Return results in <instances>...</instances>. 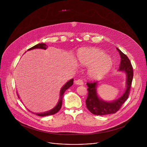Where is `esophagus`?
I'll use <instances>...</instances> for the list:
<instances>
[{
    "label": "esophagus",
    "mask_w": 147,
    "mask_h": 147,
    "mask_svg": "<svg viewBox=\"0 0 147 147\" xmlns=\"http://www.w3.org/2000/svg\"><path fill=\"white\" fill-rule=\"evenodd\" d=\"M75 84L77 85H78V86H82L84 84V82H83V81L82 80H76L75 81Z\"/></svg>",
    "instance_id": "esophagus-1"
}]
</instances>
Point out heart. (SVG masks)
<instances>
[{
    "instance_id": "obj_1",
    "label": "heart",
    "mask_w": 147,
    "mask_h": 147,
    "mask_svg": "<svg viewBox=\"0 0 147 147\" xmlns=\"http://www.w3.org/2000/svg\"><path fill=\"white\" fill-rule=\"evenodd\" d=\"M77 59L81 66H90L89 77L98 80L106 75L112 67V60L102 50L96 48H83L77 53Z\"/></svg>"
}]
</instances>
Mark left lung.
Instances as JSON below:
<instances>
[{
  "label": "left lung",
  "mask_w": 147,
  "mask_h": 147,
  "mask_svg": "<svg viewBox=\"0 0 147 147\" xmlns=\"http://www.w3.org/2000/svg\"><path fill=\"white\" fill-rule=\"evenodd\" d=\"M116 49L119 52L121 58L118 71L124 72L126 76V81H125L126 88L123 94L120 98L115 100L108 102L102 99L98 96L97 93L98 82H87V85L88 87V94L86 100V106L87 109L94 115H106L115 113L119 110L121 106H122V105L129 97L133 77L132 65L128 57L118 48H116Z\"/></svg>",
  "instance_id": "1"
}]
</instances>
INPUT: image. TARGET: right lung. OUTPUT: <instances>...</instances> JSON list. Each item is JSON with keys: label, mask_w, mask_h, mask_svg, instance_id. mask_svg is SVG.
<instances>
[{"label": "right lung", "mask_w": 147, "mask_h": 147, "mask_svg": "<svg viewBox=\"0 0 147 147\" xmlns=\"http://www.w3.org/2000/svg\"><path fill=\"white\" fill-rule=\"evenodd\" d=\"M48 48V46L44 43H40V44H38L34 47H32V48H30L29 49H28L27 51H31L34 49H45L46 50L47 48ZM73 84V79H71L69 81H68L62 87V88H61L60 91V94H59V101L57 103L55 107V108H53V109H52L51 110L44 112V113H35V115L39 116H49V115H54L55 113H56L57 112H58L59 111V110L60 109L61 107V105H62V100H63V94L65 93V92L69 88H70L72 85ZM18 95V94H17ZM18 98H20L18 96Z\"/></svg>", "instance_id": "1"}]
</instances>
